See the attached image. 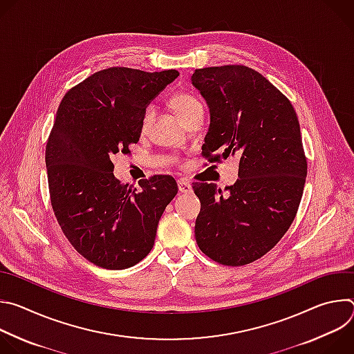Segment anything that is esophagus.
<instances>
[{
	"instance_id": "1",
	"label": "esophagus",
	"mask_w": 354,
	"mask_h": 354,
	"mask_svg": "<svg viewBox=\"0 0 354 354\" xmlns=\"http://www.w3.org/2000/svg\"><path fill=\"white\" fill-rule=\"evenodd\" d=\"M178 189H179L180 193H190L192 192V185L185 179H179L178 180Z\"/></svg>"
}]
</instances>
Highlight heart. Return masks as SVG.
Returning a JSON list of instances; mask_svg holds the SVG:
<instances>
[{"mask_svg": "<svg viewBox=\"0 0 354 354\" xmlns=\"http://www.w3.org/2000/svg\"><path fill=\"white\" fill-rule=\"evenodd\" d=\"M171 105L183 120H187L194 112L203 109V106H201V104H200V100L187 92L175 93L171 99ZM154 118H156V108L153 105L147 106V109L142 113L141 124H140V129L142 133H147L151 129V126H153V122H154Z\"/></svg>", "mask_w": 354, "mask_h": 354, "instance_id": "heart-1", "label": "heart"}]
</instances>
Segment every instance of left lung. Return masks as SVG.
<instances>
[{"instance_id":"obj_1","label":"left lung","mask_w":354,"mask_h":354,"mask_svg":"<svg viewBox=\"0 0 354 354\" xmlns=\"http://www.w3.org/2000/svg\"><path fill=\"white\" fill-rule=\"evenodd\" d=\"M192 84L210 109L201 154L239 161L227 194L214 183L193 185L201 207L196 242L214 262L243 266L268 254L297 214L307 178L299 123L290 100L246 66L198 68Z\"/></svg>"}]
</instances>
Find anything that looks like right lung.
<instances>
[{
  "mask_svg": "<svg viewBox=\"0 0 354 354\" xmlns=\"http://www.w3.org/2000/svg\"><path fill=\"white\" fill-rule=\"evenodd\" d=\"M179 73L126 67L97 71L71 88L46 145L50 201L66 238L91 263L122 270L153 249L165 207L178 193L169 175L115 178L118 153L138 141L147 106Z\"/></svg>",
  "mask_w": 354,
  "mask_h": 354,
  "instance_id": "add662e5",
  "label": "right lung"
}]
</instances>
